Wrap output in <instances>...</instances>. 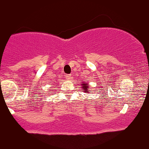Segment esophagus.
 <instances>
[{
	"label": "esophagus",
	"mask_w": 149,
	"mask_h": 149,
	"mask_svg": "<svg viewBox=\"0 0 149 149\" xmlns=\"http://www.w3.org/2000/svg\"><path fill=\"white\" fill-rule=\"evenodd\" d=\"M65 78H66V79H68V80H70V79L72 78V77H71V74H65Z\"/></svg>",
	"instance_id": "obj_1"
}]
</instances>
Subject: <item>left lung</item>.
<instances>
[{
	"mask_svg": "<svg viewBox=\"0 0 149 149\" xmlns=\"http://www.w3.org/2000/svg\"><path fill=\"white\" fill-rule=\"evenodd\" d=\"M81 89H83V91H84L85 93H87L86 91H88V87L87 86H86V84H83V86H82V88Z\"/></svg>",
	"mask_w": 149,
	"mask_h": 149,
	"instance_id": "8db88e82",
	"label": "left lung"
}]
</instances>
